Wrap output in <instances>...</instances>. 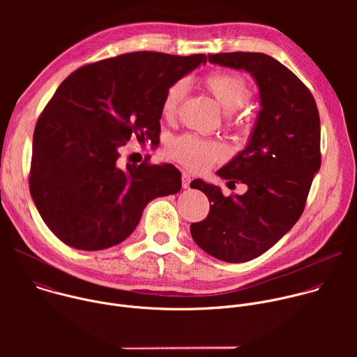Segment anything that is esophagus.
Listing matches in <instances>:
<instances>
[{"mask_svg": "<svg viewBox=\"0 0 357 357\" xmlns=\"http://www.w3.org/2000/svg\"><path fill=\"white\" fill-rule=\"evenodd\" d=\"M190 182H192L190 175L186 174V172H183V174H182V186H183V189H188L189 185H190Z\"/></svg>", "mask_w": 357, "mask_h": 357, "instance_id": "34e87169", "label": "esophagus"}]
</instances>
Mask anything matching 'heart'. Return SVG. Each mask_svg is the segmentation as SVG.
I'll return each mask as SVG.
<instances>
[{
	"label": "heart",
	"mask_w": 357,
	"mask_h": 357,
	"mask_svg": "<svg viewBox=\"0 0 357 357\" xmlns=\"http://www.w3.org/2000/svg\"><path fill=\"white\" fill-rule=\"evenodd\" d=\"M205 84L226 113H234L241 109L250 94L245 80L236 73H212L206 77ZM186 90L188 83L185 80L174 83L167 90L161 107L164 117L172 119L176 114ZM168 152L172 158L190 171H205L225 157V148L219 142L193 135H182L172 139L168 145Z\"/></svg>",
	"instance_id": "obj_1"
}]
</instances>
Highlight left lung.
<instances>
[{"mask_svg": "<svg viewBox=\"0 0 357 357\" xmlns=\"http://www.w3.org/2000/svg\"><path fill=\"white\" fill-rule=\"evenodd\" d=\"M213 65L244 70L256 82L260 112L245 146L216 174L247 185L243 195L225 196L202 179L211 211L190 225L195 243L226 263L261 256L296 223L321 168V121L311 91L274 58L259 52L208 55ZM227 182V183H229Z\"/></svg>", "mask_w": 357, "mask_h": 357, "instance_id": "obj_1", "label": "left lung"}]
</instances>
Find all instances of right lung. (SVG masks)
Wrapping results in <instances>:
<instances>
[{"label": "right lung", "instance_id": "right-lung-1", "mask_svg": "<svg viewBox=\"0 0 357 357\" xmlns=\"http://www.w3.org/2000/svg\"><path fill=\"white\" fill-rule=\"evenodd\" d=\"M205 55L132 52L68 76L40 114L32 141L29 190L52 233L65 244L103 250L124 241L148 203L182 188L172 164L121 167L131 138L158 139L167 90Z\"/></svg>", "mask_w": 357, "mask_h": 357}]
</instances>
